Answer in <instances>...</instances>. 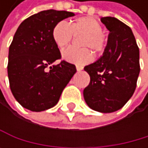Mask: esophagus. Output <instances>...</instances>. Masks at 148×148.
I'll list each match as a JSON object with an SVG mask.
<instances>
[{
    "mask_svg": "<svg viewBox=\"0 0 148 148\" xmlns=\"http://www.w3.org/2000/svg\"><path fill=\"white\" fill-rule=\"evenodd\" d=\"M75 66H76V70H77V71H81V70H82V69H83V66H82L76 65Z\"/></svg>",
    "mask_w": 148,
    "mask_h": 148,
    "instance_id": "1",
    "label": "esophagus"
}]
</instances>
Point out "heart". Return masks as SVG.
Here are the masks:
<instances>
[{"instance_id": "1", "label": "heart", "mask_w": 148, "mask_h": 148, "mask_svg": "<svg viewBox=\"0 0 148 148\" xmlns=\"http://www.w3.org/2000/svg\"><path fill=\"white\" fill-rule=\"evenodd\" d=\"M73 34H82L80 38V46L69 47L62 52L66 61L78 65H84L92 58L90 49L97 54L102 53L106 46V37L102 32V25L92 16H82L70 25L66 21L58 22L52 30L53 41L60 49L66 48L72 41Z\"/></svg>"}]
</instances>
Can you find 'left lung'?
<instances>
[{"mask_svg": "<svg viewBox=\"0 0 148 148\" xmlns=\"http://www.w3.org/2000/svg\"><path fill=\"white\" fill-rule=\"evenodd\" d=\"M108 29L103 56L84 70L90 77L83 90L86 104L100 113L115 112L133 95L139 75V49L132 29L112 16L101 18Z\"/></svg>", "mask_w": 148, "mask_h": 148, "instance_id": "left-lung-1", "label": "left lung"}]
</instances>
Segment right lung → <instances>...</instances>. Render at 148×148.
<instances>
[{
	"label": "right lung",
	"mask_w": 148,
	"mask_h": 148,
	"mask_svg": "<svg viewBox=\"0 0 148 148\" xmlns=\"http://www.w3.org/2000/svg\"><path fill=\"white\" fill-rule=\"evenodd\" d=\"M73 12L48 10L25 19L15 33L9 49L8 76L16 100L33 112L57 105L61 93L76 73L75 66L61 58L52 30ZM49 69H47V67Z\"/></svg>",
	"instance_id": "add662e5"
}]
</instances>
